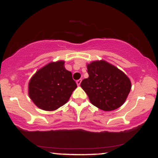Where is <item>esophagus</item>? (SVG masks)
<instances>
[{
	"label": "esophagus",
	"mask_w": 158,
	"mask_h": 158,
	"mask_svg": "<svg viewBox=\"0 0 158 158\" xmlns=\"http://www.w3.org/2000/svg\"><path fill=\"white\" fill-rule=\"evenodd\" d=\"M81 82V79H78V80L77 81V84L78 86H79V85H80Z\"/></svg>",
	"instance_id": "1"
}]
</instances>
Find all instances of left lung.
<instances>
[{
	"mask_svg": "<svg viewBox=\"0 0 158 158\" xmlns=\"http://www.w3.org/2000/svg\"><path fill=\"white\" fill-rule=\"evenodd\" d=\"M87 68L89 77L81 81V87L90 102L106 111L123 106L131 88L126 74L103 60L92 61Z\"/></svg>",
	"mask_w": 158,
	"mask_h": 158,
	"instance_id": "1",
	"label": "left lung"
}]
</instances>
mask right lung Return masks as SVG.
<instances>
[{
    "label": "right lung",
    "instance_id": "1",
    "mask_svg": "<svg viewBox=\"0 0 158 158\" xmlns=\"http://www.w3.org/2000/svg\"><path fill=\"white\" fill-rule=\"evenodd\" d=\"M64 61L50 62L38 70L29 83V96L37 107L54 110L70 99L77 85Z\"/></svg>",
    "mask_w": 158,
    "mask_h": 158
}]
</instances>
